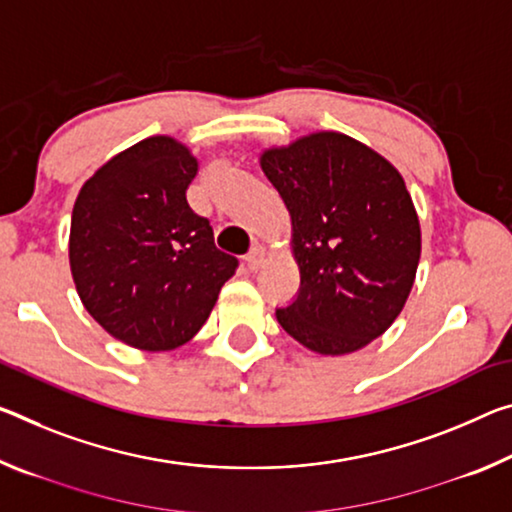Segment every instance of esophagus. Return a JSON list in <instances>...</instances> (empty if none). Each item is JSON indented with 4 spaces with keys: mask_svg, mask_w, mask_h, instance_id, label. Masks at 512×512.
I'll list each match as a JSON object with an SVG mask.
<instances>
[{
    "mask_svg": "<svg viewBox=\"0 0 512 512\" xmlns=\"http://www.w3.org/2000/svg\"><path fill=\"white\" fill-rule=\"evenodd\" d=\"M264 259H266L264 248L255 246V248L250 250V253L246 255V269H248V271H259V269H262V266H264Z\"/></svg>",
    "mask_w": 512,
    "mask_h": 512,
    "instance_id": "1",
    "label": "esophagus"
}]
</instances>
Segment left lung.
<instances>
[{
	"mask_svg": "<svg viewBox=\"0 0 512 512\" xmlns=\"http://www.w3.org/2000/svg\"><path fill=\"white\" fill-rule=\"evenodd\" d=\"M259 166L285 200L300 271L278 323L314 353L360 351L392 326L415 285L421 230L401 173L339 132L264 150Z\"/></svg>",
	"mask_w": 512,
	"mask_h": 512,
	"instance_id": "left-lung-1",
	"label": "left lung"
}]
</instances>
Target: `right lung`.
<instances>
[{"label": "right lung", "mask_w": 512, "mask_h": 512, "mask_svg": "<svg viewBox=\"0 0 512 512\" xmlns=\"http://www.w3.org/2000/svg\"><path fill=\"white\" fill-rule=\"evenodd\" d=\"M198 159L173 136L118 152L81 186L70 271L88 314L127 346L173 351L205 326L237 257L186 202Z\"/></svg>", "instance_id": "1"}]
</instances>
